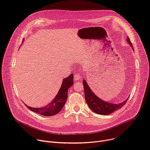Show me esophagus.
<instances>
[{
    "instance_id": "34e87169",
    "label": "esophagus",
    "mask_w": 150,
    "mask_h": 150,
    "mask_svg": "<svg viewBox=\"0 0 150 150\" xmlns=\"http://www.w3.org/2000/svg\"><path fill=\"white\" fill-rule=\"evenodd\" d=\"M74 80L78 81L81 79V76L79 74H75L74 76Z\"/></svg>"
}]
</instances>
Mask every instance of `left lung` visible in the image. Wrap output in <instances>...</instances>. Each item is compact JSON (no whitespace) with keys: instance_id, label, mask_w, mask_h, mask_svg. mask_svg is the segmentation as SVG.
Returning <instances> with one entry per match:
<instances>
[{"instance_id":"1","label":"left lung","mask_w":150,"mask_h":150,"mask_svg":"<svg viewBox=\"0 0 150 150\" xmlns=\"http://www.w3.org/2000/svg\"><path fill=\"white\" fill-rule=\"evenodd\" d=\"M127 41L128 44H129L130 46L132 47V50L134 51L132 44L130 41L128 37H127ZM83 84L84 90L85 100L87 105L92 111L99 115H108L117 109H121L124 106L129 98H128L125 100L123 101L122 102L117 104L109 103L108 102L102 100L98 96H97L92 91L91 88L89 87L85 80H83Z\"/></svg>"}]
</instances>
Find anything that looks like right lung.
I'll return each instance as SVG.
<instances>
[{
	"label": "right lung",
	"instance_id": "right-lung-1",
	"mask_svg": "<svg viewBox=\"0 0 150 150\" xmlns=\"http://www.w3.org/2000/svg\"><path fill=\"white\" fill-rule=\"evenodd\" d=\"M73 84V74H71L69 77L63 79L57 95L48 105L41 108H33L25 105L29 109L40 115L47 116L55 115L60 112L64 107L68 97V90Z\"/></svg>",
	"mask_w": 150,
	"mask_h": 150
}]
</instances>
